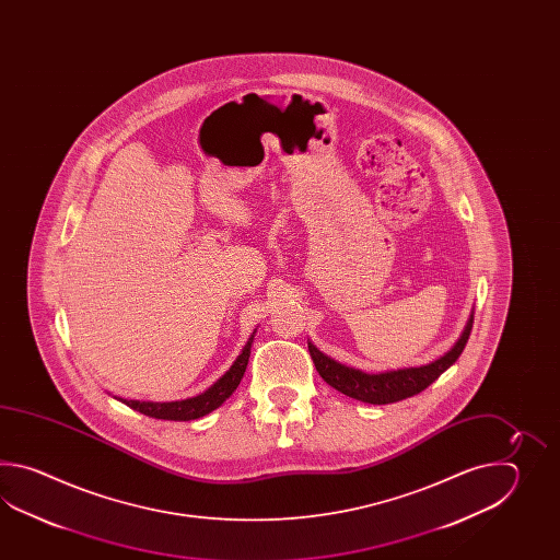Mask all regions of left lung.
Listing matches in <instances>:
<instances>
[{
  "label": "left lung",
  "mask_w": 560,
  "mask_h": 560,
  "mask_svg": "<svg viewBox=\"0 0 560 560\" xmlns=\"http://www.w3.org/2000/svg\"><path fill=\"white\" fill-rule=\"evenodd\" d=\"M472 322H475V312L466 322L465 330L456 340V345L444 357L430 362L427 366H417V369L388 370L381 374H366L362 370L350 369V366H345L332 358L322 354L320 350L312 342H308L310 357L314 360V366L324 382H328L338 393L362 400V402H369V405H390V402H398V400H405L415 394L422 393L441 376L444 370L453 366L465 350L468 336L472 330Z\"/></svg>",
  "instance_id": "left-lung-1"
}]
</instances>
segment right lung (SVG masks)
<instances>
[{
	"mask_svg": "<svg viewBox=\"0 0 560 560\" xmlns=\"http://www.w3.org/2000/svg\"><path fill=\"white\" fill-rule=\"evenodd\" d=\"M254 334H256V330L252 332L248 342L242 348L236 362L206 393L198 394L194 398H186V400H176V402H140V400H124V398H118V400L130 406L133 410L142 412L145 417L160 418V420H196V418L206 417L218 406L224 405L226 398H230L232 393L238 388L240 381H242L246 366H248Z\"/></svg>",
	"mask_w": 560,
	"mask_h": 560,
	"instance_id": "add662e5",
	"label": "right lung"
}]
</instances>
